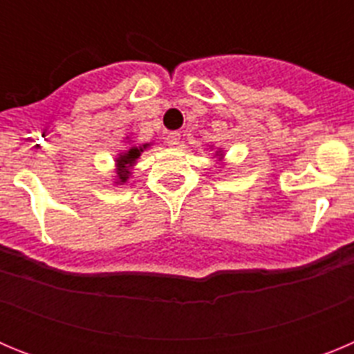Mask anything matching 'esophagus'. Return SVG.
<instances>
[{"instance_id": "esophagus-1", "label": "esophagus", "mask_w": 354, "mask_h": 354, "mask_svg": "<svg viewBox=\"0 0 354 354\" xmlns=\"http://www.w3.org/2000/svg\"><path fill=\"white\" fill-rule=\"evenodd\" d=\"M167 143L170 147H175V145H179L180 143V133H177V131H171V133L167 134Z\"/></svg>"}]
</instances>
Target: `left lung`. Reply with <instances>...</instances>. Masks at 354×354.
<instances>
[{"label": "left lung", "instance_id": "obj_1", "mask_svg": "<svg viewBox=\"0 0 354 354\" xmlns=\"http://www.w3.org/2000/svg\"><path fill=\"white\" fill-rule=\"evenodd\" d=\"M218 152H220V150H218ZM218 152H216V156H220V154H218ZM220 158H221V156H220Z\"/></svg>", "mask_w": 354, "mask_h": 354}]
</instances>
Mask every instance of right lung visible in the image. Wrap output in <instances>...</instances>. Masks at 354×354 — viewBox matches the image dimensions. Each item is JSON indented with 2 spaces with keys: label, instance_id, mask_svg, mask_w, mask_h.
I'll list each match as a JSON object with an SVG mask.
<instances>
[{
  "label": "right lung",
  "instance_id": "1",
  "mask_svg": "<svg viewBox=\"0 0 354 354\" xmlns=\"http://www.w3.org/2000/svg\"><path fill=\"white\" fill-rule=\"evenodd\" d=\"M147 147H149V143H145V145H142V147H129V149L124 150V152H120V154H118V158H117V180H115V183L124 184L127 179H129L131 168L134 167L136 159L140 158V154H142Z\"/></svg>",
  "mask_w": 354,
  "mask_h": 354
}]
</instances>
